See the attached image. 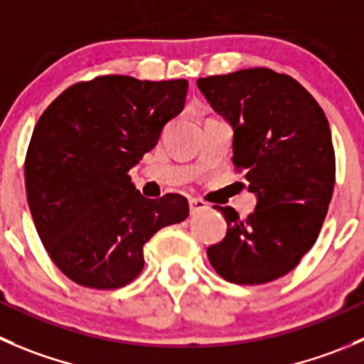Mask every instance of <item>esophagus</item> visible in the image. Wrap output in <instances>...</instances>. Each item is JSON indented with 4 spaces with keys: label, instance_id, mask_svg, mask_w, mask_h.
Wrapping results in <instances>:
<instances>
[{
    "label": "esophagus",
    "instance_id": "1",
    "mask_svg": "<svg viewBox=\"0 0 364 364\" xmlns=\"http://www.w3.org/2000/svg\"><path fill=\"white\" fill-rule=\"evenodd\" d=\"M188 204H190V213L192 215L199 213V211H203V210H208V204L204 203L203 199H197V197H190Z\"/></svg>",
    "mask_w": 364,
    "mask_h": 364
}]
</instances>
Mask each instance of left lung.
<instances>
[{
  "label": "left lung",
  "instance_id": "obj_1",
  "mask_svg": "<svg viewBox=\"0 0 364 364\" xmlns=\"http://www.w3.org/2000/svg\"><path fill=\"white\" fill-rule=\"evenodd\" d=\"M197 87L231 122L235 171L245 172L257 196L243 220L217 206L228 232L208 247V259L229 283L279 279L315 245L333 197L336 158L326 114L297 80L267 67L199 77Z\"/></svg>",
  "mask_w": 364,
  "mask_h": 364
}]
</instances>
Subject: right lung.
<instances>
[{"mask_svg": "<svg viewBox=\"0 0 364 364\" xmlns=\"http://www.w3.org/2000/svg\"><path fill=\"white\" fill-rule=\"evenodd\" d=\"M188 81L96 76L65 88L37 121L24 158L28 206L63 276L94 290L132 283L144 245L188 217L179 193L147 199L129 168L185 107Z\"/></svg>", "mask_w": 364, "mask_h": 364, "instance_id": "right-lung-1", "label": "right lung"}]
</instances>
